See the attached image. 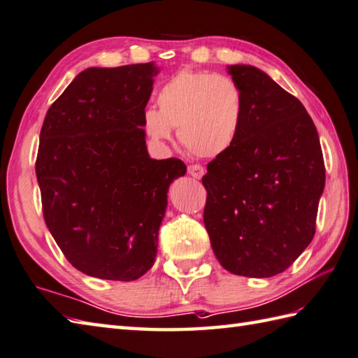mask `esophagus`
Instances as JSON below:
<instances>
[{"instance_id": "esophagus-1", "label": "esophagus", "mask_w": 358, "mask_h": 358, "mask_svg": "<svg viewBox=\"0 0 358 358\" xmlns=\"http://www.w3.org/2000/svg\"><path fill=\"white\" fill-rule=\"evenodd\" d=\"M187 173L191 175V177L200 180V178L203 177V175H205V169H203L201 166L194 164V166H189V167H187Z\"/></svg>"}]
</instances>
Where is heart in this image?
<instances>
[{
	"instance_id": "1",
	"label": "heart",
	"mask_w": 358,
	"mask_h": 358,
	"mask_svg": "<svg viewBox=\"0 0 358 358\" xmlns=\"http://www.w3.org/2000/svg\"><path fill=\"white\" fill-rule=\"evenodd\" d=\"M158 110L147 108L143 125L153 141L178 138L201 158H215L236 143L243 122V93L234 79L223 74L183 69L158 90Z\"/></svg>"
}]
</instances>
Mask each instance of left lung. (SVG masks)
Returning <instances> with one entry per match:
<instances>
[{"label":"left lung","instance_id":"1","mask_svg":"<svg viewBox=\"0 0 358 358\" xmlns=\"http://www.w3.org/2000/svg\"><path fill=\"white\" fill-rule=\"evenodd\" d=\"M243 93L236 143L208 164L203 222L217 261L233 275L271 278L313 239L326 169L304 105L251 65H229Z\"/></svg>","mask_w":358,"mask_h":358}]
</instances>
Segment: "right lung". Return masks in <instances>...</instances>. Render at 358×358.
Here are the masks:
<instances>
[{
	"label": "right lung",
	"mask_w": 358,
	"mask_h": 358,
	"mask_svg": "<svg viewBox=\"0 0 358 358\" xmlns=\"http://www.w3.org/2000/svg\"><path fill=\"white\" fill-rule=\"evenodd\" d=\"M155 62L87 68L49 107L35 173L49 233L73 267L108 281L152 268L177 158L147 152L144 108Z\"/></svg>",
	"instance_id": "add662e5"
}]
</instances>
